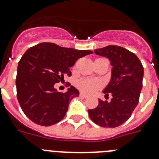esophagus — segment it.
Returning a JSON list of instances; mask_svg holds the SVG:
<instances>
[{"label":"esophagus","mask_w":159,"mask_h":159,"mask_svg":"<svg viewBox=\"0 0 159 159\" xmlns=\"http://www.w3.org/2000/svg\"><path fill=\"white\" fill-rule=\"evenodd\" d=\"M80 95L81 97H83V98H87V97H88V95L84 93V92H80Z\"/></svg>","instance_id":"esophagus-1"}]
</instances>
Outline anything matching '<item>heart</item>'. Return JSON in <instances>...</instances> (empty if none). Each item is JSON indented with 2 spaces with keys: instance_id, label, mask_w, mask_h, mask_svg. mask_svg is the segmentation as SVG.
<instances>
[{
  "instance_id": "obj_1",
  "label": "heart",
  "mask_w": 159,
  "mask_h": 159,
  "mask_svg": "<svg viewBox=\"0 0 159 159\" xmlns=\"http://www.w3.org/2000/svg\"><path fill=\"white\" fill-rule=\"evenodd\" d=\"M77 86L83 92L87 93H92L95 92V90L99 89L102 87L101 82L92 79H83L79 81Z\"/></svg>"
}]
</instances>
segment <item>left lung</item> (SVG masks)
<instances>
[{"label": "left lung", "instance_id": "obj_1", "mask_svg": "<svg viewBox=\"0 0 159 159\" xmlns=\"http://www.w3.org/2000/svg\"><path fill=\"white\" fill-rule=\"evenodd\" d=\"M94 52L110 60L111 80L102 92L111 93L112 99L111 102L99 99V105L88 110V115L100 127H119L130 117L138 105L143 88V64L135 54L119 46H107L95 49Z\"/></svg>", "mask_w": 159, "mask_h": 159}]
</instances>
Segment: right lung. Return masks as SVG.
Segmentation results:
<instances>
[{
    "mask_svg": "<svg viewBox=\"0 0 159 159\" xmlns=\"http://www.w3.org/2000/svg\"><path fill=\"white\" fill-rule=\"evenodd\" d=\"M92 53L48 42L28 49L18 63L16 79L18 102L25 116L45 127L61 121L70 101L80 92L71 86L62 93L55 88V84L64 75H71L69 68L79 58Z\"/></svg>",
    "mask_w": 159,
    "mask_h": 159,
    "instance_id": "right-lung-1",
    "label": "right lung"
}]
</instances>
